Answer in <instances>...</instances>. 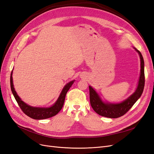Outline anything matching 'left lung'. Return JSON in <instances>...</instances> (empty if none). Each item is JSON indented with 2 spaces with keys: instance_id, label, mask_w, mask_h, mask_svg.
<instances>
[{
  "instance_id": "left-lung-1",
  "label": "left lung",
  "mask_w": 154,
  "mask_h": 154,
  "mask_svg": "<svg viewBox=\"0 0 154 154\" xmlns=\"http://www.w3.org/2000/svg\"><path fill=\"white\" fill-rule=\"evenodd\" d=\"M139 53L141 59V74L137 89L132 95L128 99L123 101L122 103L118 104L105 103L100 99V96L96 92L89 86L90 103L91 105L97 114L109 118H118L125 114L132 108L137 100L141 97L144 87V60L140 51L135 48Z\"/></svg>"
}]
</instances>
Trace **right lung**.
Returning <instances> with one entry per match:
<instances>
[{
  "label": "right lung",
  "instance_id": "right-lung-1",
  "mask_svg": "<svg viewBox=\"0 0 154 154\" xmlns=\"http://www.w3.org/2000/svg\"><path fill=\"white\" fill-rule=\"evenodd\" d=\"M12 72L11 73L10 76V85H11V89L12 91L13 94L15 97V98L17 102L18 106L22 110L26 115L29 116V118H32L34 119H44L49 118H51L53 116L57 115L59 112L61 110L63 106L65 98L67 91L72 86L74 81H71L64 87L63 90L60 94L58 99L57 102L49 108H37V107H32L26 104L24 102H23L17 94L15 88L13 87V78H12Z\"/></svg>",
  "mask_w": 154,
  "mask_h": 154
}]
</instances>
